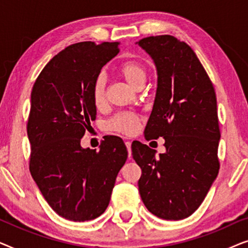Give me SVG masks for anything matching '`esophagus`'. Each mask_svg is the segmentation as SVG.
I'll use <instances>...</instances> for the list:
<instances>
[{"label":"esophagus","instance_id":"esophagus-1","mask_svg":"<svg viewBox=\"0 0 248 248\" xmlns=\"http://www.w3.org/2000/svg\"><path fill=\"white\" fill-rule=\"evenodd\" d=\"M125 145H126V148H127L128 157H131V154H132V151H131V141H126V142H125Z\"/></svg>","mask_w":248,"mask_h":248}]
</instances>
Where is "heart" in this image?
I'll return each instance as SVG.
<instances>
[{"instance_id":"obj_1","label":"heart","mask_w":248,"mask_h":248,"mask_svg":"<svg viewBox=\"0 0 248 248\" xmlns=\"http://www.w3.org/2000/svg\"><path fill=\"white\" fill-rule=\"evenodd\" d=\"M117 72L126 82L134 89H140L143 86L147 70L143 64L139 61L128 60L121 63L117 67ZM91 97L93 105L97 108H101L106 104V79L103 74L98 76L94 79L91 88ZM140 118L137 114L131 111L117 114L108 122V127L111 131L120 132L123 134H133L138 130Z\"/></svg>"}]
</instances>
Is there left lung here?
Listing matches in <instances>:
<instances>
[{
    "label": "left lung",
    "mask_w": 248,
    "mask_h": 248,
    "mask_svg": "<svg viewBox=\"0 0 248 248\" xmlns=\"http://www.w3.org/2000/svg\"><path fill=\"white\" fill-rule=\"evenodd\" d=\"M157 67L155 104L144 130L147 140L165 139V154L141 142L132 155L142 169L139 191L152 215L187 218L201 205L219 172L220 130L215 88L194 50L174 36L137 43Z\"/></svg>",
    "instance_id": "left-lung-1"
}]
</instances>
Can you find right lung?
<instances>
[{
    "label": "right lung",
    "instance_id": "1",
    "mask_svg": "<svg viewBox=\"0 0 248 248\" xmlns=\"http://www.w3.org/2000/svg\"><path fill=\"white\" fill-rule=\"evenodd\" d=\"M118 45L73 44L46 64L32 87L27 124L29 169L50 208L71 221L103 215L127 159L118 137L107 138L99 151L80 144L90 122L96 120L93 83L120 52Z\"/></svg>",
    "mask_w": 248,
    "mask_h": 248
}]
</instances>
